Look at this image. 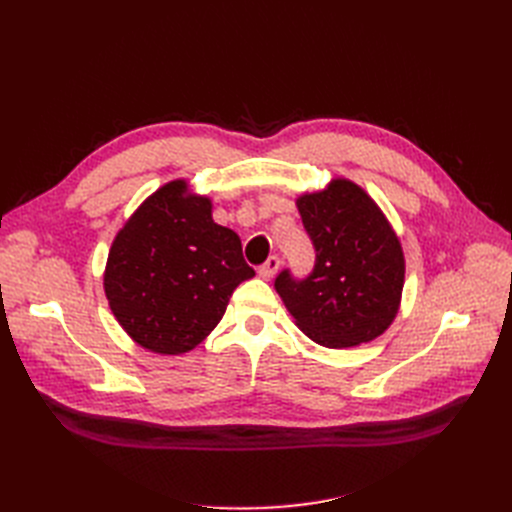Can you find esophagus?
<instances>
[{
  "label": "esophagus",
  "instance_id": "obj_1",
  "mask_svg": "<svg viewBox=\"0 0 512 512\" xmlns=\"http://www.w3.org/2000/svg\"><path fill=\"white\" fill-rule=\"evenodd\" d=\"M280 265H282L280 256H269V258L258 267V275L265 277V280H269V277H273V275L277 273V269H280Z\"/></svg>",
  "mask_w": 512,
  "mask_h": 512
}]
</instances>
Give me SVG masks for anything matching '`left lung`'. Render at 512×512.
Here are the masks:
<instances>
[{
  "instance_id": "obj_1",
  "label": "left lung",
  "mask_w": 512,
  "mask_h": 512,
  "mask_svg": "<svg viewBox=\"0 0 512 512\" xmlns=\"http://www.w3.org/2000/svg\"><path fill=\"white\" fill-rule=\"evenodd\" d=\"M316 250L314 269L275 277L299 329L327 348H350L382 335L404 288V252L378 205L359 185L333 179L327 190L297 200Z\"/></svg>"
}]
</instances>
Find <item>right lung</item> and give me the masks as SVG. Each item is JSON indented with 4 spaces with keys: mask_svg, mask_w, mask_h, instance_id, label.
I'll return each instance as SVG.
<instances>
[{
    "mask_svg": "<svg viewBox=\"0 0 512 512\" xmlns=\"http://www.w3.org/2000/svg\"><path fill=\"white\" fill-rule=\"evenodd\" d=\"M250 277L239 235L213 222L211 200L170 181L119 230L104 292L136 344L183 354L215 329L232 290Z\"/></svg>",
    "mask_w": 512,
    "mask_h": 512,
    "instance_id": "add662e5",
    "label": "right lung"
}]
</instances>
